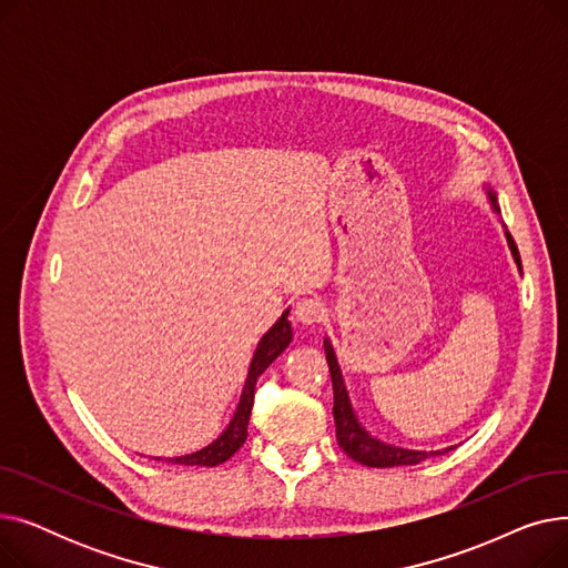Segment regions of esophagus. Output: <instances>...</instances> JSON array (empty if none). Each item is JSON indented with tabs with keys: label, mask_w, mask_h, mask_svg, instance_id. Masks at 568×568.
Instances as JSON below:
<instances>
[{
	"label": "esophagus",
	"mask_w": 568,
	"mask_h": 568,
	"mask_svg": "<svg viewBox=\"0 0 568 568\" xmlns=\"http://www.w3.org/2000/svg\"><path fill=\"white\" fill-rule=\"evenodd\" d=\"M324 313H326V308L320 300H315V296H304V300L294 304L292 317H294V322L311 326V324H317L324 317Z\"/></svg>",
	"instance_id": "esophagus-1"
}]
</instances>
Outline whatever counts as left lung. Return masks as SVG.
Wrapping results in <instances>:
<instances>
[{
    "instance_id": "left-lung-1",
    "label": "left lung",
    "mask_w": 568,
    "mask_h": 568,
    "mask_svg": "<svg viewBox=\"0 0 568 568\" xmlns=\"http://www.w3.org/2000/svg\"><path fill=\"white\" fill-rule=\"evenodd\" d=\"M488 197H490V206L493 212L499 214V204H497V195L490 186H486ZM506 234V244L511 248V255L518 264V268L523 272L520 266V253L516 248L514 236L504 230ZM324 352H326V362H329V373H332V384H334V422H336V439L341 449L356 463H362L366 467H400V465H419L422 460L430 458V456H442L446 452L456 449V446H446V449L439 452H414V449H400V446L394 444H386L377 437H373L362 424H359V416L354 414V407L349 403V394H347V386L336 359V352L329 338H324Z\"/></svg>"
}]
</instances>
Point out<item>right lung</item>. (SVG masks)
Segmentation results:
<instances>
[{
  "label": "right lung",
  "mask_w": 568,
  "mask_h": 568,
  "mask_svg": "<svg viewBox=\"0 0 568 568\" xmlns=\"http://www.w3.org/2000/svg\"><path fill=\"white\" fill-rule=\"evenodd\" d=\"M287 313H290V308L276 320L272 329H268L260 338L253 359H251V366H248L242 398H239V405L234 409V416L230 419L227 428L212 444H206L204 449L186 454V456L165 458L168 463L186 465V467H216V465L225 463L227 458H232L239 449H242V444L246 442V435H248V419H251V409H253V396H255L257 377L268 366H272V362L278 359V354H283L285 347L292 341V324L287 320ZM156 460H161V458H156Z\"/></svg>",
  "instance_id": "obj_1"
}]
</instances>
